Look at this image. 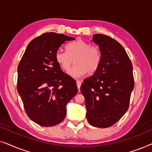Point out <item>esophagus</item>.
Here are the masks:
<instances>
[{
  "instance_id": "esophagus-1",
  "label": "esophagus",
  "mask_w": 152,
  "mask_h": 152,
  "mask_svg": "<svg viewBox=\"0 0 152 152\" xmlns=\"http://www.w3.org/2000/svg\"><path fill=\"white\" fill-rule=\"evenodd\" d=\"M76 83H77V88H78V90L80 91V87H81V84H82V82H81L80 81H79V80H77V81H76Z\"/></svg>"
}]
</instances>
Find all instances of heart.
I'll return each mask as SVG.
<instances>
[{"label": "heart", "mask_w": 152, "mask_h": 152, "mask_svg": "<svg viewBox=\"0 0 152 152\" xmlns=\"http://www.w3.org/2000/svg\"><path fill=\"white\" fill-rule=\"evenodd\" d=\"M66 51L56 52L55 61L62 69L68 70L74 59L75 64L68 71V75L72 77H81L88 72L93 73L99 68L102 56L98 48L78 39L68 44Z\"/></svg>", "instance_id": "heart-1"}]
</instances>
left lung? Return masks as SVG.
Wrapping results in <instances>:
<instances>
[{"mask_svg":"<svg viewBox=\"0 0 152 152\" xmlns=\"http://www.w3.org/2000/svg\"><path fill=\"white\" fill-rule=\"evenodd\" d=\"M101 52L99 68L84 80L81 93L85 98L88 123L107 128L118 122L128 110L134 87L132 61L122 45L107 35L93 34Z\"/></svg>","mask_w":152,"mask_h":152,"instance_id":"1","label":"left lung"}]
</instances>
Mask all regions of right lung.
<instances>
[{
    "mask_svg": "<svg viewBox=\"0 0 152 152\" xmlns=\"http://www.w3.org/2000/svg\"><path fill=\"white\" fill-rule=\"evenodd\" d=\"M74 39L55 32L43 34L30 41L18 64V93L28 117L42 126L63 121L66 105L77 93L75 81L55 61L59 48Z\"/></svg>",
    "mask_w": 152,
    "mask_h": 152,
    "instance_id": "right-lung-1",
    "label": "right lung"
}]
</instances>
